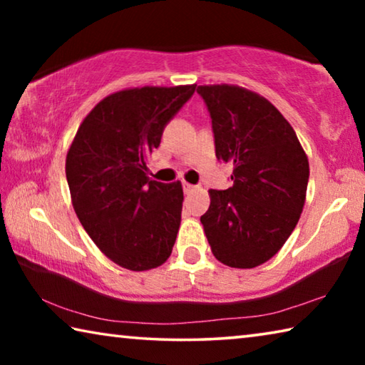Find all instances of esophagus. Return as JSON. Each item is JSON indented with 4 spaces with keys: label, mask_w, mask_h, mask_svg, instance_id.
<instances>
[{
    "label": "esophagus",
    "mask_w": 365,
    "mask_h": 365,
    "mask_svg": "<svg viewBox=\"0 0 365 365\" xmlns=\"http://www.w3.org/2000/svg\"><path fill=\"white\" fill-rule=\"evenodd\" d=\"M196 190V187H195V185H191V183H187V182H185L183 183V191H185V193H191V191H195Z\"/></svg>",
    "instance_id": "esophagus-1"
}]
</instances>
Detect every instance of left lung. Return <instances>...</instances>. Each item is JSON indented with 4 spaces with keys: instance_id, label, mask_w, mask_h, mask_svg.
<instances>
[{
    "instance_id": "8db88e82",
    "label": "left lung",
    "mask_w": 365,
    "mask_h": 365,
    "mask_svg": "<svg viewBox=\"0 0 365 365\" xmlns=\"http://www.w3.org/2000/svg\"><path fill=\"white\" fill-rule=\"evenodd\" d=\"M212 119L215 156L233 165V187L209 190L201 224L212 255L235 269L267 262L301 217L309 160L269 100L238 85H200Z\"/></svg>"
}]
</instances>
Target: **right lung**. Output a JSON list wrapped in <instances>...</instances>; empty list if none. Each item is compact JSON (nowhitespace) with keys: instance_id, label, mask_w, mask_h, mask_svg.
<instances>
[{"instance_id":"obj_1","label":"right lung","mask_w":365,"mask_h":365,"mask_svg":"<svg viewBox=\"0 0 365 365\" xmlns=\"http://www.w3.org/2000/svg\"><path fill=\"white\" fill-rule=\"evenodd\" d=\"M195 88L138 86L110 93L82 120L67 151L73 211L103 255L123 269H156L174 248L182 183L153 180L146 160Z\"/></svg>"}]
</instances>
